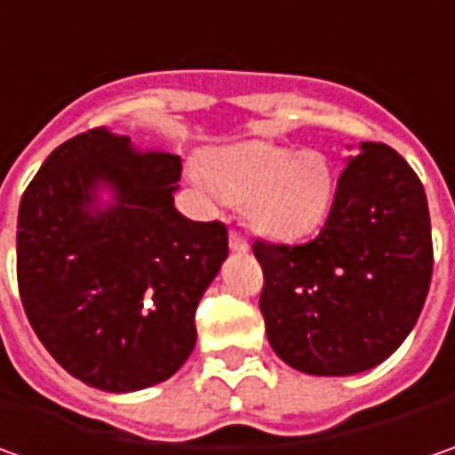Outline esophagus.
<instances>
[{
    "label": "esophagus",
    "mask_w": 455,
    "mask_h": 455,
    "mask_svg": "<svg viewBox=\"0 0 455 455\" xmlns=\"http://www.w3.org/2000/svg\"><path fill=\"white\" fill-rule=\"evenodd\" d=\"M230 251H235V253H245L248 251V240H245L243 233L230 230Z\"/></svg>",
    "instance_id": "esophagus-1"
}]
</instances>
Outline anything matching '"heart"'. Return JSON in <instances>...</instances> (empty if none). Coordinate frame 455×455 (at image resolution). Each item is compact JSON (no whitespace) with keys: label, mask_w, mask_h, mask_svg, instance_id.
Listing matches in <instances>:
<instances>
[{"label":"heart","mask_w":455,"mask_h":455,"mask_svg":"<svg viewBox=\"0 0 455 455\" xmlns=\"http://www.w3.org/2000/svg\"><path fill=\"white\" fill-rule=\"evenodd\" d=\"M195 182L228 202H245L255 230L278 240L311 233L331 202V172L316 151L248 141L215 151Z\"/></svg>","instance_id":"b5f03b06"}]
</instances>
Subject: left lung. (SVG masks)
I'll return each instance as SVG.
<instances>
[{
	"label": "left lung",
	"instance_id": "1",
	"mask_svg": "<svg viewBox=\"0 0 455 455\" xmlns=\"http://www.w3.org/2000/svg\"><path fill=\"white\" fill-rule=\"evenodd\" d=\"M253 253L278 357L306 375L372 370L405 341L428 296L426 189L397 151L364 141L339 174L322 233L301 245L255 240Z\"/></svg>",
	"mask_w": 455,
	"mask_h": 455
}]
</instances>
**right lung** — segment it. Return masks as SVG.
I'll list each match as a JSON object with an SVG mask.
<instances>
[{
	"label": "right lung",
	"instance_id": "add662e5",
	"mask_svg": "<svg viewBox=\"0 0 455 455\" xmlns=\"http://www.w3.org/2000/svg\"><path fill=\"white\" fill-rule=\"evenodd\" d=\"M182 159L91 129L52 151L22 195L17 283L37 339L106 393L164 382L195 349V311L228 258L222 222L177 212ZM108 186L115 202L97 207Z\"/></svg>",
	"mask_w": 455,
	"mask_h": 455
}]
</instances>
